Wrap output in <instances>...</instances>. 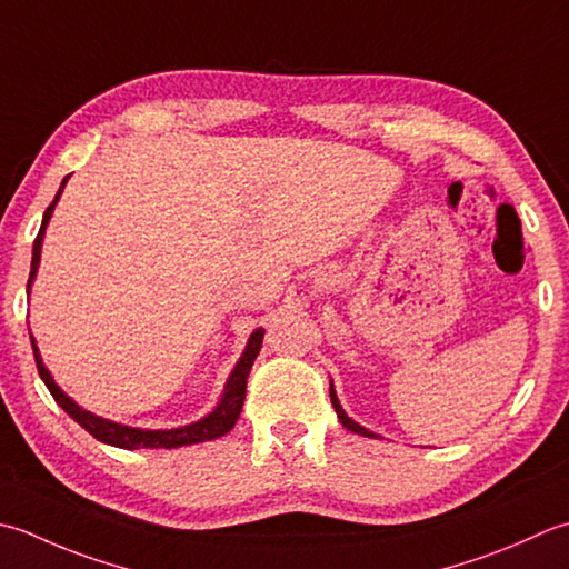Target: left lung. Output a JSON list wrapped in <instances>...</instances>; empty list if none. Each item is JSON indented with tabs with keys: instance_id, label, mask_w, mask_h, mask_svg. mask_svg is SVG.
<instances>
[{
	"instance_id": "obj_1",
	"label": "left lung",
	"mask_w": 569,
	"mask_h": 569,
	"mask_svg": "<svg viewBox=\"0 0 569 569\" xmlns=\"http://www.w3.org/2000/svg\"><path fill=\"white\" fill-rule=\"evenodd\" d=\"M330 402H332V407H336V415H338V419H340V425L345 427V429H350V431H355V433H362V437H370V439H377V433L375 431H370V429H365V427H360L358 421L355 419H350L348 415H345V409H342V405H340V399H338V395H336V387L330 385Z\"/></svg>"
}]
</instances>
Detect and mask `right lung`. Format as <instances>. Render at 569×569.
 I'll list each match as a JSON object with an SVG mask.
<instances>
[{"label":"right lung","instance_id":"right-lung-1","mask_svg":"<svg viewBox=\"0 0 569 569\" xmlns=\"http://www.w3.org/2000/svg\"><path fill=\"white\" fill-rule=\"evenodd\" d=\"M66 182H69V177L61 182V189L56 192V199L49 204V209L43 211V219H41V229H39V237L33 241V251H31V271H29V283H27V291L31 293V283L33 278H37L39 271V261H41V243H43V233H47L49 227V219L53 214V207L56 202L61 199V192ZM263 328H256L251 332V338L247 342V348H243L239 362L233 365V370L229 375V380L224 385V395L219 397L217 407L209 411L207 417L192 421V425H184V427H174V429H140V427H128V425H120V421H110L93 415V411L83 409L81 405H76L73 399L63 392V389L56 385V380L49 372V367L43 365L41 360V352L37 348V340L29 332L31 338V348H33V360H37V370L39 377L43 380V385L49 387L51 397L56 399V405H59L66 415H69L73 421H78L91 437H96L98 441L110 443V447H118V449H177V447H189V443H202V441H211V439H219L224 437L237 425V419L241 415V407H243V399H247V380H249V372H251V365L256 360V355L261 350V342H263Z\"/></svg>","mask_w":569,"mask_h":569}]
</instances>
